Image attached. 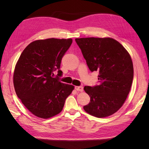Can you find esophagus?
I'll return each mask as SVG.
<instances>
[{
    "instance_id": "obj_1",
    "label": "esophagus",
    "mask_w": 149,
    "mask_h": 149,
    "mask_svg": "<svg viewBox=\"0 0 149 149\" xmlns=\"http://www.w3.org/2000/svg\"><path fill=\"white\" fill-rule=\"evenodd\" d=\"M75 89L79 91H83V86H75Z\"/></svg>"
}]
</instances>
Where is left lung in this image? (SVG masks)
I'll use <instances>...</instances> for the list:
<instances>
[{
	"mask_svg": "<svg viewBox=\"0 0 149 149\" xmlns=\"http://www.w3.org/2000/svg\"><path fill=\"white\" fill-rule=\"evenodd\" d=\"M91 72L99 73V85L84 86L90 102L83 108L97 118L111 116L127 99L134 76L132 61L127 50L111 38L75 39Z\"/></svg>",
	"mask_w": 149,
	"mask_h": 149,
	"instance_id": "obj_1",
	"label": "left lung"
}]
</instances>
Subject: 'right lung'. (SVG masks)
<instances>
[{"label": "right lung", "mask_w": 149, "mask_h": 149, "mask_svg": "<svg viewBox=\"0 0 149 149\" xmlns=\"http://www.w3.org/2000/svg\"><path fill=\"white\" fill-rule=\"evenodd\" d=\"M72 39L48 38L28 45L15 65L13 84L16 94L24 106L37 117L47 119L61 111L74 86L52 77Z\"/></svg>", "instance_id": "right-lung-1"}]
</instances>
